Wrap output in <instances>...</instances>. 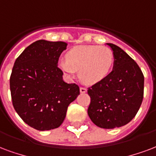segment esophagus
I'll return each instance as SVG.
<instances>
[{"label": "esophagus", "instance_id": "esophagus-1", "mask_svg": "<svg viewBox=\"0 0 156 156\" xmlns=\"http://www.w3.org/2000/svg\"><path fill=\"white\" fill-rule=\"evenodd\" d=\"M86 92H87V88H86V87H80V93H85Z\"/></svg>", "mask_w": 156, "mask_h": 156}]
</instances>
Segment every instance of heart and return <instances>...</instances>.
<instances>
[{"label":"heart","instance_id":"obj_1","mask_svg":"<svg viewBox=\"0 0 156 156\" xmlns=\"http://www.w3.org/2000/svg\"><path fill=\"white\" fill-rule=\"evenodd\" d=\"M66 60L58 61V67L67 76L73 77L76 71L87 84L98 83L110 74L113 68V52L104 46L78 45L66 54Z\"/></svg>","mask_w":156,"mask_h":156}]
</instances>
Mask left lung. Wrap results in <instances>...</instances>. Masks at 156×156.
<instances>
[{
  "mask_svg": "<svg viewBox=\"0 0 156 156\" xmlns=\"http://www.w3.org/2000/svg\"><path fill=\"white\" fill-rule=\"evenodd\" d=\"M113 70L103 80L87 88L91 101L87 114L99 127L113 129L136 116L144 98V75L134 59L113 44Z\"/></svg>",
  "mask_w": 156,
  "mask_h": 156,
  "instance_id": "1",
  "label": "left lung"
}]
</instances>
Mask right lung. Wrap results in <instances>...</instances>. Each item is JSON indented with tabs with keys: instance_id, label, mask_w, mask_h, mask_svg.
I'll return each mask as SVG.
<instances>
[{
	"instance_id": "1",
	"label": "right lung",
	"mask_w": 156,
	"mask_h": 156,
	"mask_svg": "<svg viewBox=\"0 0 156 156\" xmlns=\"http://www.w3.org/2000/svg\"><path fill=\"white\" fill-rule=\"evenodd\" d=\"M67 44L37 40L15 62L10 78L12 104L24 122L38 131L58 128L66 116L69 105L80 91L76 83L63 80L57 66Z\"/></svg>"
}]
</instances>
